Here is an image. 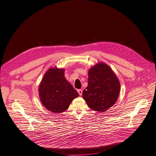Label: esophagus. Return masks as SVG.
Returning <instances> with one entry per match:
<instances>
[{"mask_svg": "<svg viewBox=\"0 0 156 156\" xmlns=\"http://www.w3.org/2000/svg\"><path fill=\"white\" fill-rule=\"evenodd\" d=\"M77 91H78V94H79L80 96H81V95H82V93H83V90H78Z\"/></svg>", "mask_w": 156, "mask_h": 156, "instance_id": "obj_1", "label": "esophagus"}]
</instances>
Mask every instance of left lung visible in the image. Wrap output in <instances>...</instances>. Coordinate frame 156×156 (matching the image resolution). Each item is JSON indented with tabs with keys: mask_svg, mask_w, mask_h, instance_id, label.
Instances as JSON below:
<instances>
[{
	"mask_svg": "<svg viewBox=\"0 0 156 156\" xmlns=\"http://www.w3.org/2000/svg\"><path fill=\"white\" fill-rule=\"evenodd\" d=\"M88 76V85L83 92V98L91 109L104 112L117 101L120 82L112 69L102 63L89 70Z\"/></svg>",
	"mask_w": 156,
	"mask_h": 156,
	"instance_id": "1",
	"label": "left lung"
}]
</instances>
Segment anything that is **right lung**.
<instances>
[{"instance_id":"1","label":"right lung","mask_w":156,"mask_h":156,"mask_svg":"<svg viewBox=\"0 0 156 156\" xmlns=\"http://www.w3.org/2000/svg\"><path fill=\"white\" fill-rule=\"evenodd\" d=\"M44 106L51 112L61 113L79 94L64 76L63 69L51 68L44 75L39 87Z\"/></svg>"}]
</instances>
